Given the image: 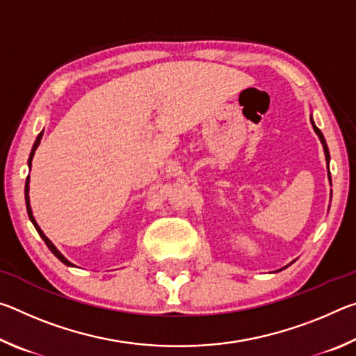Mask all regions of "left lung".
Instances as JSON below:
<instances>
[{"label":"left lung","instance_id":"obj_1","mask_svg":"<svg viewBox=\"0 0 356 356\" xmlns=\"http://www.w3.org/2000/svg\"><path fill=\"white\" fill-rule=\"evenodd\" d=\"M311 124H312V129H314V131L317 134V136L321 138V143L323 144V150H325V159H327V163H330V152H328L327 141H325V138H323V135H322V131L316 127V124H314V120H312V118H311ZM328 177H330V180H331V176H330V168H328Z\"/></svg>","mask_w":356,"mask_h":356}]
</instances>
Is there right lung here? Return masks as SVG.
Listing matches in <instances>:
<instances>
[{"label": "right lung", "instance_id": "add662e5", "mask_svg": "<svg viewBox=\"0 0 356 356\" xmlns=\"http://www.w3.org/2000/svg\"><path fill=\"white\" fill-rule=\"evenodd\" d=\"M42 135H44V131H40L39 134V136H38V140H35V143H34V146H33V149H31V154H29V160H28V165H29V168H31V161H33V156H34V152H35V149L39 147V144H40V140H42ZM29 176L26 177V184H25V200H26V210H28V216H29V220H31V222L34 225V227H35V231L39 232V236L42 237V240H44L45 242V245L48 246V250H50L53 254H55L59 261H61L64 265H69V267H75L74 264L72 262H69L67 259H65L61 252H59L58 250H56V246L53 245L51 242H50V238H47V236L44 232H42V229L39 227V225L38 222H35V220H34V216H33V210H31V206H29Z\"/></svg>", "mask_w": 356, "mask_h": 356}]
</instances>
